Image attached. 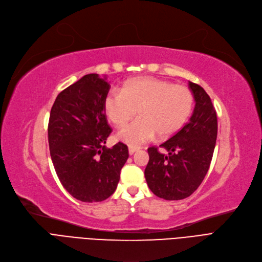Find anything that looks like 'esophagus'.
<instances>
[{"label": "esophagus", "mask_w": 262, "mask_h": 262, "mask_svg": "<svg viewBox=\"0 0 262 262\" xmlns=\"http://www.w3.org/2000/svg\"><path fill=\"white\" fill-rule=\"evenodd\" d=\"M140 147H133V146H130L129 147V154L130 155H133V154H135L136 151H139L140 150Z\"/></svg>", "instance_id": "obj_1"}]
</instances>
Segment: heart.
<instances>
[{
	"label": "heart",
	"mask_w": 262,
	"mask_h": 262,
	"mask_svg": "<svg viewBox=\"0 0 262 262\" xmlns=\"http://www.w3.org/2000/svg\"><path fill=\"white\" fill-rule=\"evenodd\" d=\"M193 102V94L186 86L144 77L123 83L120 93L106 94L103 107L117 128L126 126L138 110L140 118L119 131L117 138L130 146H140L157 134L165 139L177 133L189 119Z\"/></svg>",
	"instance_id": "b5f03b06"
}]
</instances>
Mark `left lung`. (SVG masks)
I'll return each instance as SVG.
<instances>
[{
	"label": "left lung",
	"instance_id": "1",
	"mask_svg": "<svg viewBox=\"0 0 262 262\" xmlns=\"http://www.w3.org/2000/svg\"><path fill=\"white\" fill-rule=\"evenodd\" d=\"M195 107L185 126L157 147L148 148L145 178L151 192L166 201H180L192 195L210 167L216 136V111L202 86L189 82Z\"/></svg>",
	"mask_w": 262,
	"mask_h": 262
}]
</instances>
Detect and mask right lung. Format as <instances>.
Instances as JSON below:
<instances>
[{
  "label": "right lung",
  "instance_id": "obj_1",
  "mask_svg": "<svg viewBox=\"0 0 262 262\" xmlns=\"http://www.w3.org/2000/svg\"><path fill=\"white\" fill-rule=\"evenodd\" d=\"M111 85L97 73L86 74L56 97L48 126L50 155L65 190L84 203L113 194L129 157L127 145L104 146L112 132L103 100Z\"/></svg>",
  "mask_w": 262,
  "mask_h": 262
}]
</instances>
